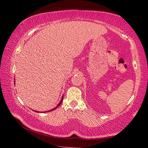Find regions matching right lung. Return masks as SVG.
Here are the masks:
<instances>
[{
	"label": "right lung",
	"instance_id": "right-lung-1",
	"mask_svg": "<svg viewBox=\"0 0 148 148\" xmlns=\"http://www.w3.org/2000/svg\"><path fill=\"white\" fill-rule=\"evenodd\" d=\"M63 99H64V96H62V99H61V100H60V102H59V103H58V104L57 105V106H56V108H53V109H51V110H50V111H49L48 112H49V111H53V110H55V109H56V108H58V107L60 106V105L61 104V103L62 102V100H63ZM35 111V112H39L38 111Z\"/></svg>",
	"mask_w": 148,
	"mask_h": 148
}]
</instances>
